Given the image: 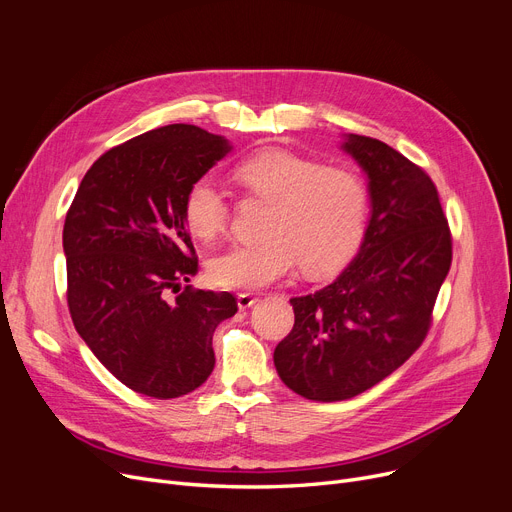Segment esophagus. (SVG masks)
<instances>
[{
    "label": "esophagus",
    "instance_id": "34e87169",
    "mask_svg": "<svg viewBox=\"0 0 512 512\" xmlns=\"http://www.w3.org/2000/svg\"><path fill=\"white\" fill-rule=\"evenodd\" d=\"M236 303H238V309H249L257 303V297L253 292H238Z\"/></svg>",
    "mask_w": 512,
    "mask_h": 512
}]
</instances>
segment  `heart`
Listing matches in <instances>:
<instances>
[{"mask_svg":"<svg viewBox=\"0 0 512 512\" xmlns=\"http://www.w3.org/2000/svg\"><path fill=\"white\" fill-rule=\"evenodd\" d=\"M236 182L253 197L270 201L259 242H236L207 265L220 288L253 290L270 286L297 270L307 274L338 270L357 251L367 220V188L346 168L280 147L261 149L240 161ZM184 220L197 238L211 240L230 222L226 195L209 178L188 186Z\"/></svg>","mask_w":512,"mask_h":512,"instance_id":"1","label":"heart"}]
</instances>
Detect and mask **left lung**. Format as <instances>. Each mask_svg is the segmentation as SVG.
<instances>
[{
    "mask_svg": "<svg viewBox=\"0 0 512 512\" xmlns=\"http://www.w3.org/2000/svg\"><path fill=\"white\" fill-rule=\"evenodd\" d=\"M342 149L369 178L361 249L332 284L290 299L294 326L274 351L282 382L319 402L369 390L417 351L452 261L432 178L378 139L348 134Z\"/></svg>",
    "mask_w": 512,
    "mask_h": 512,
    "instance_id": "obj_1",
    "label": "left lung"
}]
</instances>
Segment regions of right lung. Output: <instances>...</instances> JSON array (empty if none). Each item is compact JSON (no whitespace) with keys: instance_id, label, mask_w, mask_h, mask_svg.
Returning <instances> with one entry per match:
<instances>
[{"instance_id":"add662e5","label":"right lung","mask_w":512,"mask_h":512,"mask_svg":"<svg viewBox=\"0 0 512 512\" xmlns=\"http://www.w3.org/2000/svg\"><path fill=\"white\" fill-rule=\"evenodd\" d=\"M230 149L220 134L193 124L143 132L95 161L66 213L74 328L139 394L168 400L199 388L215 365V328L238 311L230 292H178L199 272L186 191Z\"/></svg>"}]
</instances>
